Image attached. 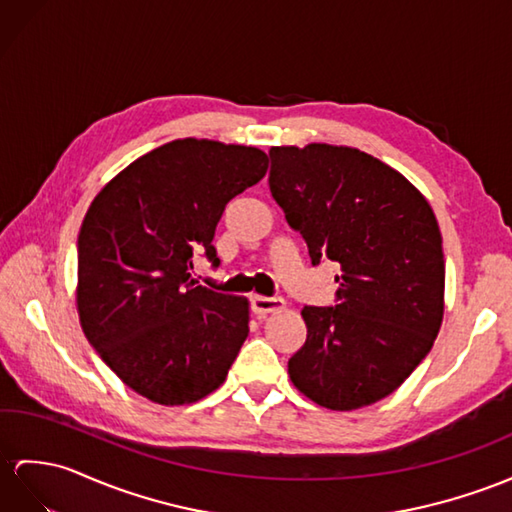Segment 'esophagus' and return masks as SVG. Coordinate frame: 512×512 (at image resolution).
Returning a JSON list of instances; mask_svg holds the SVG:
<instances>
[{
	"label": "esophagus",
	"mask_w": 512,
	"mask_h": 512,
	"mask_svg": "<svg viewBox=\"0 0 512 512\" xmlns=\"http://www.w3.org/2000/svg\"><path fill=\"white\" fill-rule=\"evenodd\" d=\"M249 306H252V313L258 317H265L269 313H278L286 306L282 297H263V295H252L249 299Z\"/></svg>",
	"instance_id": "1"
}]
</instances>
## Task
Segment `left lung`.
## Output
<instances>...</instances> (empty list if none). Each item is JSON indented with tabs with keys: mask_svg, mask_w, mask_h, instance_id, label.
<instances>
[{
	"mask_svg": "<svg viewBox=\"0 0 512 512\" xmlns=\"http://www.w3.org/2000/svg\"><path fill=\"white\" fill-rule=\"evenodd\" d=\"M269 191L310 263L341 265L334 306H304L289 360L315 404L354 410L391 395L428 356L443 319L445 260L430 204L402 173L354 147H271Z\"/></svg>",
	"mask_w": 512,
	"mask_h": 512,
	"instance_id": "1",
	"label": "left lung"
}]
</instances>
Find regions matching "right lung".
Listing matches in <instances>:
<instances>
[{"instance_id":"obj_1","label":"right lung","mask_w":512,"mask_h":512,"mask_svg":"<svg viewBox=\"0 0 512 512\" xmlns=\"http://www.w3.org/2000/svg\"><path fill=\"white\" fill-rule=\"evenodd\" d=\"M256 147L182 139L134 160L86 213L78 236V313L86 339L132 391L162 406L202 400L247 339L245 297L191 278L219 267L215 228L230 199L263 180Z\"/></svg>"}]
</instances>
